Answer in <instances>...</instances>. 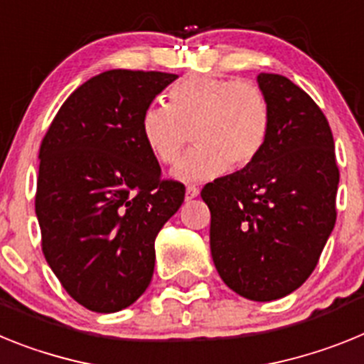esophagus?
Masks as SVG:
<instances>
[{"label": "esophagus", "mask_w": 364, "mask_h": 364, "mask_svg": "<svg viewBox=\"0 0 364 364\" xmlns=\"http://www.w3.org/2000/svg\"><path fill=\"white\" fill-rule=\"evenodd\" d=\"M198 194H200V188H198V186H186V191H185L186 201L198 198Z\"/></svg>", "instance_id": "34e87169"}]
</instances>
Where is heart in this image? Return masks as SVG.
Returning <instances> with one entry per match:
<instances>
[{"mask_svg":"<svg viewBox=\"0 0 364 364\" xmlns=\"http://www.w3.org/2000/svg\"><path fill=\"white\" fill-rule=\"evenodd\" d=\"M269 128L264 91L249 80L192 77L170 93V107L150 106L141 117V135L151 157L173 164L188 143L194 146L172 178L205 183L257 159Z\"/></svg>","mask_w":364,"mask_h":364,"instance_id":"b5f03b06","label":"heart"}]
</instances>
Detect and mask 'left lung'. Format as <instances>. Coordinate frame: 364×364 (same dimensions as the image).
Listing matches in <instances>:
<instances>
[{
  "label": "left lung",
  "instance_id": "obj_1",
  "mask_svg": "<svg viewBox=\"0 0 364 364\" xmlns=\"http://www.w3.org/2000/svg\"><path fill=\"white\" fill-rule=\"evenodd\" d=\"M269 128L251 164L201 191L221 280L257 302L282 299L314 273L335 225L339 168L321 107L289 78L260 73Z\"/></svg>",
  "mask_w": 364,
  "mask_h": 364
}]
</instances>
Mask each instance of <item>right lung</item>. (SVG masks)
Instances as JSON below:
<instances>
[{
  "label": "right lung",
  "mask_w": 364,
  "mask_h": 364,
  "mask_svg": "<svg viewBox=\"0 0 364 364\" xmlns=\"http://www.w3.org/2000/svg\"><path fill=\"white\" fill-rule=\"evenodd\" d=\"M178 75L112 69L62 104L40 146L36 216L42 249L65 291L115 314L146 291L156 236L185 186L163 181L141 117Z\"/></svg>",
  "instance_id": "obj_1"
}]
</instances>
